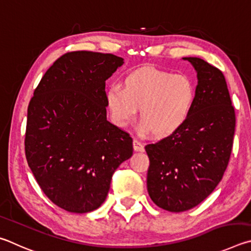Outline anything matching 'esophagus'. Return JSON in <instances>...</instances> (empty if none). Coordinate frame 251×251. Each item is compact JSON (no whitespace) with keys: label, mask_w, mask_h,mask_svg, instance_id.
Masks as SVG:
<instances>
[{"label":"esophagus","mask_w":251,"mask_h":251,"mask_svg":"<svg viewBox=\"0 0 251 251\" xmlns=\"http://www.w3.org/2000/svg\"><path fill=\"white\" fill-rule=\"evenodd\" d=\"M133 149H134V151H137V152H143L144 151L143 144L140 142L138 139L133 140Z\"/></svg>","instance_id":"1"}]
</instances>
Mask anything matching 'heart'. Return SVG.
I'll use <instances>...</instances> for the list:
<instances>
[{"instance_id":"heart-1","label":"heart","mask_w":251,"mask_h":251,"mask_svg":"<svg viewBox=\"0 0 251 251\" xmlns=\"http://www.w3.org/2000/svg\"><path fill=\"white\" fill-rule=\"evenodd\" d=\"M195 99V86L190 77L154 68L135 70L125 79V87L112 85L105 92L117 126H129L141 109V130L152 131L159 138L170 137L185 125Z\"/></svg>"}]
</instances>
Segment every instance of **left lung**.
<instances>
[{
	"label": "left lung",
	"mask_w": 251,
	"mask_h": 251,
	"mask_svg": "<svg viewBox=\"0 0 251 251\" xmlns=\"http://www.w3.org/2000/svg\"><path fill=\"white\" fill-rule=\"evenodd\" d=\"M197 72L190 119L176 133L146 146L148 192L156 206L173 213L199 205L221 182L230 159L236 126L225 76L197 57H185Z\"/></svg>",
	"instance_id": "8db88e82"
}]
</instances>
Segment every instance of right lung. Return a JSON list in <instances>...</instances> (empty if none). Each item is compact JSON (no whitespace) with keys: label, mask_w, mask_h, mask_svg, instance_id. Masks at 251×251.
<instances>
[{"label":"right lung","mask_w":251,"mask_h":251,"mask_svg":"<svg viewBox=\"0 0 251 251\" xmlns=\"http://www.w3.org/2000/svg\"><path fill=\"white\" fill-rule=\"evenodd\" d=\"M123 64L112 54L68 51L54 61L27 108L25 155L48 199L70 213L100 207L132 138L107 120L105 80Z\"/></svg>","instance_id":"add662e5"}]
</instances>
